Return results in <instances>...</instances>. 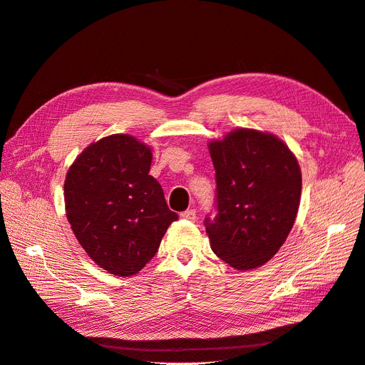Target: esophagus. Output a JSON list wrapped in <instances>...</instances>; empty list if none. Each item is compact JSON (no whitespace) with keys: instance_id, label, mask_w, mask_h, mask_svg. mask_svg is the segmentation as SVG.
I'll list each match as a JSON object with an SVG mask.
<instances>
[{"instance_id":"34e87169","label":"esophagus","mask_w":365,"mask_h":365,"mask_svg":"<svg viewBox=\"0 0 365 365\" xmlns=\"http://www.w3.org/2000/svg\"><path fill=\"white\" fill-rule=\"evenodd\" d=\"M180 218L186 221H195L197 220V212L194 209H187L180 213Z\"/></svg>"}]
</instances>
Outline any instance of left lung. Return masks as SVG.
<instances>
[{"instance_id": "left-lung-1", "label": "left lung", "mask_w": 365, "mask_h": 365, "mask_svg": "<svg viewBox=\"0 0 365 365\" xmlns=\"http://www.w3.org/2000/svg\"><path fill=\"white\" fill-rule=\"evenodd\" d=\"M217 180L215 218H205L213 252L239 271L271 260L299 209L294 155L271 133L236 129L209 145Z\"/></svg>"}]
</instances>
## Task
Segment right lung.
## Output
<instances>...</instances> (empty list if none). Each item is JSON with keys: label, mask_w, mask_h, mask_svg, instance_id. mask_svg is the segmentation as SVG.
Returning a JSON list of instances; mask_svg holds the SVG:
<instances>
[{"label": "right lung", "mask_w": 365, "mask_h": 365, "mask_svg": "<svg viewBox=\"0 0 365 365\" xmlns=\"http://www.w3.org/2000/svg\"><path fill=\"white\" fill-rule=\"evenodd\" d=\"M150 164V148L115 133L88 145L66 175L67 221L91 260L117 277L141 271L179 218Z\"/></svg>", "instance_id": "1"}]
</instances>
